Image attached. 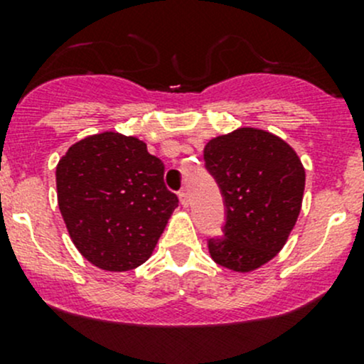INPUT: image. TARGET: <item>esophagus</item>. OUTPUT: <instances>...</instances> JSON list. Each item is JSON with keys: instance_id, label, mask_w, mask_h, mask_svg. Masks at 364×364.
<instances>
[{"instance_id": "obj_1", "label": "esophagus", "mask_w": 364, "mask_h": 364, "mask_svg": "<svg viewBox=\"0 0 364 364\" xmlns=\"http://www.w3.org/2000/svg\"><path fill=\"white\" fill-rule=\"evenodd\" d=\"M179 203H181L183 208H188L190 205V197L186 190H181V192H179Z\"/></svg>"}]
</instances>
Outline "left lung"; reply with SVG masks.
<instances>
[{"mask_svg":"<svg viewBox=\"0 0 364 364\" xmlns=\"http://www.w3.org/2000/svg\"><path fill=\"white\" fill-rule=\"evenodd\" d=\"M204 161L225 205L223 236L208 240L211 259L237 273L257 269L294 229L304 192L301 160L277 135L240 128L211 139Z\"/></svg>","mask_w":364,"mask_h":364,"instance_id":"left-lung-1","label":"left lung"}]
</instances>
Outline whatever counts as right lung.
I'll return each instance as SVG.
<instances>
[{"instance_id":"add662e5","label":"right lung","mask_w":364,"mask_h":364,"mask_svg":"<svg viewBox=\"0 0 364 364\" xmlns=\"http://www.w3.org/2000/svg\"><path fill=\"white\" fill-rule=\"evenodd\" d=\"M164 161L137 137L104 132L75 142L56 167L58 204L77 250L105 271L149 259L178 196Z\"/></svg>"}]
</instances>
